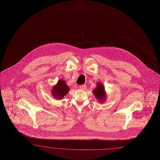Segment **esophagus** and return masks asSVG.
Listing matches in <instances>:
<instances>
[{"instance_id":"34e87169","label":"esophagus","mask_w":160,"mask_h":160,"mask_svg":"<svg viewBox=\"0 0 160 160\" xmlns=\"http://www.w3.org/2000/svg\"><path fill=\"white\" fill-rule=\"evenodd\" d=\"M79 88H80V89H81V90H86L87 88V86L86 85H85V84L81 85V86H79Z\"/></svg>"}]
</instances>
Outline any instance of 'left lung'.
<instances>
[{
	"mask_svg": "<svg viewBox=\"0 0 160 160\" xmlns=\"http://www.w3.org/2000/svg\"><path fill=\"white\" fill-rule=\"evenodd\" d=\"M92 92L99 103H103L107 99V94L105 90V87L102 82H98L97 83L96 87L93 90Z\"/></svg>",
	"mask_w": 160,
	"mask_h": 160,
	"instance_id": "8db88e82",
	"label": "left lung"
}]
</instances>
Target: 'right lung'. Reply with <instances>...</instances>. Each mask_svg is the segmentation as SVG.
<instances>
[{
    "label": "right lung",
    "mask_w": 160,
    "mask_h": 160,
    "mask_svg": "<svg viewBox=\"0 0 160 160\" xmlns=\"http://www.w3.org/2000/svg\"><path fill=\"white\" fill-rule=\"evenodd\" d=\"M70 88L65 80L61 79L58 81L51 89V95L56 99H62L68 93Z\"/></svg>",
    "instance_id": "add662e5"
}]
</instances>
